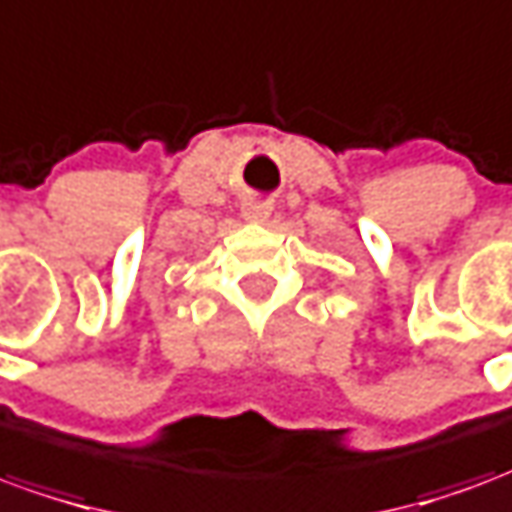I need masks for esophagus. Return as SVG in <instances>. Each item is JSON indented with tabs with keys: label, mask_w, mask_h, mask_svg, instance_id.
I'll return each mask as SVG.
<instances>
[{
	"label": "esophagus",
	"mask_w": 512,
	"mask_h": 512,
	"mask_svg": "<svg viewBox=\"0 0 512 512\" xmlns=\"http://www.w3.org/2000/svg\"><path fill=\"white\" fill-rule=\"evenodd\" d=\"M268 216H271V205H266V202H246V205H244V219L246 221L263 224Z\"/></svg>",
	"instance_id": "1"
}]
</instances>
